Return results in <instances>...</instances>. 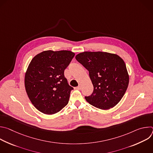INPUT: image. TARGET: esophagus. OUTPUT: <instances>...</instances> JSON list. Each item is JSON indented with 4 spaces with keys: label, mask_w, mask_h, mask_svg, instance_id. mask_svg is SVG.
<instances>
[{
    "label": "esophagus",
    "mask_w": 153,
    "mask_h": 153,
    "mask_svg": "<svg viewBox=\"0 0 153 153\" xmlns=\"http://www.w3.org/2000/svg\"><path fill=\"white\" fill-rule=\"evenodd\" d=\"M81 88H82V86H81L80 85H79L77 86V88H78L79 90H80V89H81Z\"/></svg>",
    "instance_id": "34e87169"
}]
</instances>
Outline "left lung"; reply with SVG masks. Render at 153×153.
<instances>
[{
    "label": "left lung",
    "mask_w": 153,
    "mask_h": 153,
    "mask_svg": "<svg viewBox=\"0 0 153 153\" xmlns=\"http://www.w3.org/2000/svg\"><path fill=\"white\" fill-rule=\"evenodd\" d=\"M76 59L89 71L94 86L93 93L85 96L93 106L108 110L116 106L124 96L129 83L125 63L119 56L106 52L85 51Z\"/></svg>",
    "instance_id": "obj_1"
}]
</instances>
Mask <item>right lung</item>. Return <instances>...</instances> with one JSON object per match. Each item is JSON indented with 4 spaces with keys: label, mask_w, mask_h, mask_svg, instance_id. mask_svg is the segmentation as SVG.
Here are the masks:
<instances>
[{
    "label": "right lung",
    "mask_w": 153,
    "mask_h": 153,
    "mask_svg": "<svg viewBox=\"0 0 153 153\" xmlns=\"http://www.w3.org/2000/svg\"><path fill=\"white\" fill-rule=\"evenodd\" d=\"M75 54L62 50L43 51L31 61L25 77L28 96L37 110L46 114L60 111L69 101L71 91L64 76Z\"/></svg>",
    "instance_id": "obj_1"
}]
</instances>
